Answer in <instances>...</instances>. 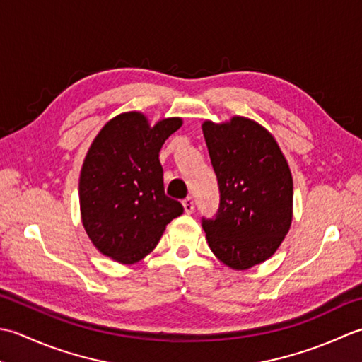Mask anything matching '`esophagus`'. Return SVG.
<instances>
[{
  "label": "esophagus",
  "mask_w": 362,
  "mask_h": 362,
  "mask_svg": "<svg viewBox=\"0 0 362 362\" xmlns=\"http://www.w3.org/2000/svg\"><path fill=\"white\" fill-rule=\"evenodd\" d=\"M182 206H184V211H186V214H192V212H194V209H195L194 198H192V197L184 198V200H182Z\"/></svg>",
  "instance_id": "1"
}]
</instances>
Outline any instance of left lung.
<instances>
[{
  "label": "left lung",
  "mask_w": 362,
  "mask_h": 362,
  "mask_svg": "<svg viewBox=\"0 0 362 362\" xmlns=\"http://www.w3.org/2000/svg\"><path fill=\"white\" fill-rule=\"evenodd\" d=\"M202 128L220 189L217 217L203 218L206 240L230 269H252L267 261L291 230L289 164L275 137L247 117L206 120Z\"/></svg>",
  "instance_id": "left-lung-1"
}]
</instances>
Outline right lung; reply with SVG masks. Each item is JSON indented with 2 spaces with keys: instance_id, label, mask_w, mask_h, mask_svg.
I'll return each instance as SVG.
<instances>
[{
  "instance_id": "1",
  "label": "right lung",
  "mask_w": 362,
  "mask_h": 362,
  "mask_svg": "<svg viewBox=\"0 0 362 362\" xmlns=\"http://www.w3.org/2000/svg\"><path fill=\"white\" fill-rule=\"evenodd\" d=\"M182 120L150 124L137 110L119 114L100 129L79 175L81 222L100 253L134 264L151 253L165 226L182 214L167 197L159 151Z\"/></svg>"
}]
</instances>
